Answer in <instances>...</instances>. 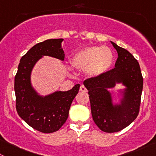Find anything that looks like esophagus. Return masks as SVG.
Here are the masks:
<instances>
[{
  "mask_svg": "<svg viewBox=\"0 0 156 156\" xmlns=\"http://www.w3.org/2000/svg\"><path fill=\"white\" fill-rule=\"evenodd\" d=\"M80 92H87V90L83 85H82L80 87Z\"/></svg>",
  "mask_w": 156,
  "mask_h": 156,
  "instance_id": "esophagus-1",
  "label": "esophagus"
}]
</instances>
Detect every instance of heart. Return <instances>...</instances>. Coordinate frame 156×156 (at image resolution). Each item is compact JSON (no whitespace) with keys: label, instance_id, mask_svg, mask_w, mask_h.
I'll use <instances>...</instances> for the list:
<instances>
[{"label":"heart","instance_id":"b5f03b06","mask_svg":"<svg viewBox=\"0 0 156 156\" xmlns=\"http://www.w3.org/2000/svg\"><path fill=\"white\" fill-rule=\"evenodd\" d=\"M114 55L108 47L91 46L74 53L70 59L73 67L84 70L88 76L96 78L104 75L112 67Z\"/></svg>","mask_w":156,"mask_h":156}]
</instances>
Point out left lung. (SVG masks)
Masks as SVG:
<instances>
[{
	"instance_id": "obj_1",
	"label": "left lung",
	"mask_w": 156,
	"mask_h": 156,
	"mask_svg": "<svg viewBox=\"0 0 156 156\" xmlns=\"http://www.w3.org/2000/svg\"><path fill=\"white\" fill-rule=\"evenodd\" d=\"M118 53L115 68L104 75L83 82L90 95L93 121L102 131L115 133L128 126L139 112L143 78L137 60L126 49L110 41ZM117 84L124 88L117 90L119 103L113 101L109 91Z\"/></svg>"
}]
</instances>
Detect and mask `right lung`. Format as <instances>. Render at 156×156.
Listing matches in <instances>:
<instances>
[{"label": "right lung", "mask_w": 156, "mask_h": 156, "mask_svg": "<svg viewBox=\"0 0 156 156\" xmlns=\"http://www.w3.org/2000/svg\"><path fill=\"white\" fill-rule=\"evenodd\" d=\"M63 41L62 38L47 40L30 49L20 59L14 79L17 113L30 126L41 133H54L65 123L71 103L80 87L76 84L68 91H55L43 96L32 85L31 73L43 57L64 60Z\"/></svg>", "instance_id": "obj_1"}]
</instances>
